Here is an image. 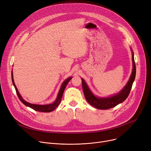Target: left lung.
<instances>
[{"instance_id":"left-lung-1","label":"left lung","mask_w":151,"mask_h":151,"mask_svg":"<svg viewBox=\"0 0 151 151\" xmlns=\"http://www.w3.org/2000/svg\"><path fill=\"white\" fill-rule=\"evenodd\" d=\"M132 61H133V70L132 73L130 76L129 80L124 87V89L117 94L111 97L108 98H98L96 97L91 92L89 89L88 86H87L84 80L82 78V86L84 94L86 100L89 104L95 107L96 108L99 109H108L109 108H113L117 105L118 104L123 102L128 97L130 92L131 91L133 83L134 80L136 76V65L135 62L134 60L133 53L132 52Z\"/></svg>"}]
</instances>
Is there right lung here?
<instances>
[{
    "instance_id": "obj_1",
    "label": "right lung",
    "mask_w": 151,
    "mask_h": 151,
    "mask_svg": "<svg viewBox=\"0 0 151 151\" xmlns=\"http://www.w3.org/2000/svg\"><path fill=\"white\" fill-rule=\"evenodd\" d=\"M71 77L67 78V80L62 83L61 88L60 89V91L59 92L58 97H57L56 100H55V101L54 103H52V104H49V105H35V104H30V103L27 102L26 101H25L22 98L20 93H19V92L18 91V89L17 88V86H15V84L14 83V80H13V73H12V83H13V84L14 88L16 89V92H17V96H18L19 99L21 100V101L22 103L23 104H24L26 106L31 108L32 109H34L35 111H37L44 112V113L51 112V111H52L54 110L55 108H56L58 106V105L60 104V103L61 101V99H62V96H63V92H64V90H65V89L66 88V86L67 85L68 83L69 82V81L71 80Z\"/></svg>"
}]
</instances>
